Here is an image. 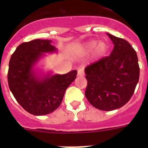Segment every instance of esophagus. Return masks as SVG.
I'll list each match as a JSON object with an SVG mask.
<instances>
[{
  "label": "esophagus",
  "instance_id": "1",
  "mask_svg": "<svg viewBox=\"0 0 148 148\" xmlns=\"http://www.w3.org/2000/svg\"><path fill=\"white\" fill-rule=\"evenodd\" d=\"M77 76L79 77L84 76V71L83 68H79L78 71H77Z\"/></svg>",
  "mask_w": 148,
  "mask_h": 148
}]
</instances>
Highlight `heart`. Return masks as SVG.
I'll return each instance as SVG.
<instances>
[{
    "label": "heart",
    "instance_id": "heart-1",
    "mask_svg": "<svg viewBox=\"0 0 148 148\" xmlns=\"http://www.w3.org/2000/svg\"><path fill=\"white\" fill-rule=\"evenodd\" d=\"M97 46L96 47V53H97V55H100L101 53H103L104 52L106 49V45L103 42H100L97 44V42L96 40H90L89 42H88L85 45L84 47H85V50L87 51H92L94 48Z\"/></svg>",
    "mask_w": 148,
    "mask_h": 148
}]
</instances>
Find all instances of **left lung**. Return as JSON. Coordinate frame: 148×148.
<instances>
[{
    "label": "left lung",
    "mask_w": 148,
    "mask_h": 148,
    "mask_svg": "<svg viewBox=\"0 0 148 148\" xmlns=\"http://www.w3.org/2000/svg\"><path fill=\"white\" fill-rule=\"evenodd\" d=\"M114 45L109 56L85 67V96L99 110L118 109L133 95L139 81L140 67L135 50L127 40L108 34Z\"/></svg>",
    "instance_id": "8db88e82"
}]
</instances>
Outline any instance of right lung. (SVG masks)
Listing matches in <instances>:
<instances>
[{
  "mask_svg": "<svg viewBox=\"0 0 148 148\" xmlns=\"http://www.w3.org/2000/svg\"><path fill=\"white\" fill-rule=\"evenodd\" d=\"M51 40L36 39L22 43L13 53L9 61L8 85L19 104L34 115H45L60 105L65 90L75 80L77 71L37 78L33 66L43 53L53 52Z\"/></svg>",
  "mask_w": 148,
  "mask_h": 148,
  "instance_id": "add662e5",
  "label": "right lung"
}]
</instances>
